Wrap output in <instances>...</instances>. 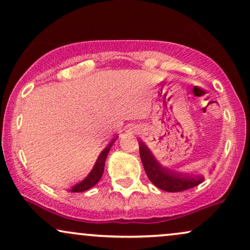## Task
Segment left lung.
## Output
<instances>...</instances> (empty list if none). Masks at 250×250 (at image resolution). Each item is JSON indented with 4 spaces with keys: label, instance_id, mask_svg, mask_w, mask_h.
Instances as JSON below:
<instances>
[{
    "label": "left lung",
    "instance_id": "obj_1",
    "mask_svg": "<svg viewBox=\"0 0 250 250\" xmlns=\"http://www.w3.org/2000/svg\"><path fill=\"white\" fill-rule=\"evenodd\" d=\"M139 153L147 177L162 190L168 192L184 191L198 186L204 181L202 175L190 177V175L177 173V172L167 170L161 167L159 162L155 160V157L143 142H139Z\"/></svg>",
    "mask_w": 250,
    "mask_h": 250
}]
</instances>
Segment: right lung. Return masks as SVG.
I'll list each match as a JSON object with an SVG mask.
<instances>
[{
	"label": "right lung",
	"instance_id": "right-lung-1",
	"mask_svg": "<svg viewBox=\"0 0 250 250\" xmlns=\"http://www.w3.org/2000/svg\"><path fill=\"white\" fill-rule=\"evenodd\" d=\"M113 142H114V140H113ZM113 142H112L110 145H108L106 148H105L103 152L101 153L100 157H98L97 161H96V164H95L94 168L91 170V172L88 174V177H87L85 180H83L82 182H80V184L76 185L75 187L71 189L72 192H82V191L88 190L89 188L94 187V186L101 180L102 175H103V172H104L105 160H106V156H107L108 152H110L111 145L113 144Z\"/></svg>",
	"mask_w": 250,
	"mask_h": 250
}]
</instances>
